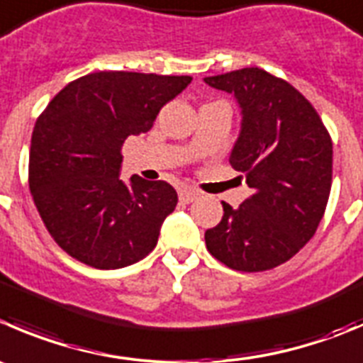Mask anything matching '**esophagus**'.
<instances>
[{
  "label": "esophagus",
  "instance_id": "1",
  "mask_svg": "<svg viewBox=\"0 0 363 363\" xmlns=\"http://www.w3.org/2000/svg\"><path fill=\"white\" fill-rule=\"evenodd\" d=\"M199 196H200V193L195 191V189H191V188H182L181 191H179V200L184 203L193 202V200H196Z\"/></svg>",
  "mask_w": 363,
  "mask_h": 363
}]
</instances>
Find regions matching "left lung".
Segmentation results:
<instances>
[{
	"label": "left lung",
	"instance_id": "obj_1",
	"mask_svg": "<svg viewBox=\"0 0 363 363\" xmlns=\"http://www.w3.org/2000/svg\"><path fill=\"white\" fill-rule=\"evenodd\" d=\"M232 94L241 131L230 164L252 195L206 230L211 255L232 269H273L296 255L318 230L332 188V138L318 111L293 84L259 67L203 77Z\"/></svg>",
	"mask_w": 363,
	"mask_h": 363
}]
</instances>
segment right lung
Masks as SVG:
<instances>
[{"label": "right lung", "instance_id": "right-lung-1", "mask_svg": "<svg viewBox=\"0 0 363 363\" xmlns=\"http://www.w3.org/2000/svg\"><path fill=\"white\" fill-rule=\"evenodd\" d=\"M191 76L104 70L60 90L37 118L28 181L51 238L97 269L149 255L177 193L164 181L118 179L122 143L152 128L161 108Z\"/></svg>", "mask_w": 363, "mask_h": 363}]
</instances>
